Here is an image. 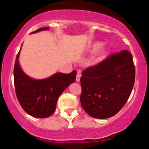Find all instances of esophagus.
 <instances>
[{"label": "esophagus", "instance_id": "1", "mask_svg": "<svg viewBox=\"0 0 149 149\" xmlns=\"http://www.w3.org/2000/svg\"><path fill=\"white\" fill-rule=\"evenodd\" d=\"M81 71H77V74L76 76V81L77 82L81 81Z\"/></svg>", "mask_w": 149, "mask_h": 149}]
</instances>
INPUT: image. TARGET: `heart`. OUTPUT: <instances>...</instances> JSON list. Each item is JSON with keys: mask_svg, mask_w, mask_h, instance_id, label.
<instances>
[{"mask_svg": "<svg viewBox=\"0 0 149 149\" xmlns=\"http://www.w3.org/2000/svg\"><path fill=\"white\" fill-rule=\"evenodd\" d=\"M104 47V44L101 42H97L95 44L93 45V48H92V51L93 52H98L99 51L101 48Z\"/></svg>", "mask_w": 149, "mask_h": 149, "instance_id": "1", "label": "heart"}]
</instances>
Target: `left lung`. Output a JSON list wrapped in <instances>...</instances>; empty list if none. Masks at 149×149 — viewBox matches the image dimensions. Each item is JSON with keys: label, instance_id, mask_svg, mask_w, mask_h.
Wrapping results in <instances>:
<instances>
[{"label": "left lung", "instance_id": "1", "mask_svg": "<svg viewBox=\"0 0 149 149\" xmlns=\"http://www.w3.org/2000/svg\"><path fill=\"white\" fill-rule=\"evenodd\" d=\"M134 81L131 54L123 50L110 55L82 72L80 101L83 109L96 119L113 116L127 102Z\"/></svg>", "mask_w": 149, "mask_h": 149}]
</instances>
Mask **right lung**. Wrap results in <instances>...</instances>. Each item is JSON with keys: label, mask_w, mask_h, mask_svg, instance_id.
<instances>
[{"label": "right lung", "mask_w": 149, "mask_h": 149, "mask_svg": "<svg viewBox=\"0 0 149 149\" xmlns=\"http://www.w3.org/2000/svg\"><path fill=\"white\" fill-rule=\"evenodd\" d=\"M48 30L49 27H42L31 33ZM21 49L14 65V84L17 98L29 115L36 118H47L54 113L59 96L75 81L77 72L74 70L69 74L56 72L47 78L33 79L26 74L21 68L18 60Z\"/></svg>", "instance_id": "1"}]
</instances>
